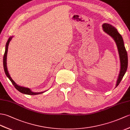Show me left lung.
I'll return each mask as SVG.
<instances>
[{"mask_svg":"<svg viewBox=\"0 0 130 130\" xmlns=\"http://www.w3.org/2000/svg\"><path fill=\"white\" fill-rule=\"evenodd\" d=\"M102 26L104 32L108 34L114 40L117 47H118L120 61V70L118 79L116 81L115 87V88H116L120 84V82L121 81L126 71H127L128 66L127 53L125 47L122 37L121 35L118 32V30L112 25L107 23L103 24Z\"/></svg>","mask_w":130,"mask_h":130,"instance_id":"left-lung-1","label":"left lung"}]
</instances>
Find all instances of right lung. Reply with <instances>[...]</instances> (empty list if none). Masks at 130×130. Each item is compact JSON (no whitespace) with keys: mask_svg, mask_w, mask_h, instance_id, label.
Wrapping results in <instances>:
<instances>
[{"mask_svg":"<svg viewBox=\"0 0 130 130\" xmlns=\"http://www.w3.org/2000/svg\"><path fill=\"white\" fill-rule=\"evenodd\" d=\"M13 37V36H10L9 38V39L7 41V43H6L5 45V53L4 55V57H3V66H4V71L6 75L7 76V77L9 79V80L11 81L12 84L14 85V86L15 88L17 89L18 91H19L20 93L25 94H27V95H37V94H42L45 91H42V92H33L30 89L28 88H25L24 87H21L20 86V85H18L15 82L12 80V79L11 78L10 74L9 73V72L8 71V68H7V53H8V46L9 42L11 40L12 38Z\"/></svg>","mask_w":130,"mask_h":130,"instance_id":"obj_1","label":"right lung"}]
</instances>
